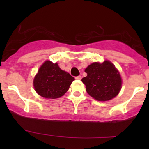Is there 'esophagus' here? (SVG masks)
<instances>
[{
    "label": "esophagus",
    "mask_w": 149,
    "mask_h": 149,
    "mask_svg": "<svg viewBox=\"0 0 149 149\" xmlns=\"http://www.w3.org/2000/svg\"><path fill=\"white\" fill-rule=\"evenodd\" d=\"M76 78V80H81L82 77H81V76H76V78Z\"/></svg>",
    "instance_id": "esophagus-1"
}]
</instances>
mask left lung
<instances>
[{
  "mask_svg": "<svg viewBox=\"0 0 149 149\" xmlns=\"http://www.w3.org/2000/svg\"><path fill=\"white\" fill-rule=\"evenodd\" d=\"M88 76L82 78L86 91L95 100L105 102L118 95L122 86L119 71L111 61L94 62L85 69Z\"/></svg>",
  "mask_w": 149,
  "mask_h": 149,
  "instance_id": "8db88e82",
  "label": "left lung"
}]
</instances>
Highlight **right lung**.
I'll return each instance as SVG.
<instances>
[{
    "label": "right lung",
    "mask_w": 149,
    "mask_h": 149,
    "mask_svg": "<svg viewBox=\"0 0 149 149\" xmlns=\"http://www.w3.org/2000/svg\"><path fill=\"white\" fill-rule=\"evenodd\" d=\"M75 80L66 71H62L57 63L45 61L34 77L33 86L40 96L47 99L59 98L69 89Z\"/></svg>",
    "instance_id": "right-lung-1"
}]
</instances>
